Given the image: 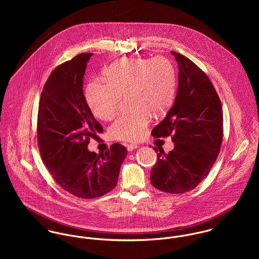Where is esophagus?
Masks as SVG:
<instances>
[{
  "label": "esophagus",
  "instance_id": "obj_1",
  "mask_svg": "<svg viewBox=\"0 0 259 259\" xmlns=\"http://www.w3.org/2000/svg\"><path fill=\"white\" fill-rule=\"evenodd\" d=\"M139 148V146L138 145H136V144H130V145H126V148H127V150L128 151H133L134 149H136V148Z\"/></svg>",
  "mask_w": 259,
  "mask_h": 259
}]
</instances>
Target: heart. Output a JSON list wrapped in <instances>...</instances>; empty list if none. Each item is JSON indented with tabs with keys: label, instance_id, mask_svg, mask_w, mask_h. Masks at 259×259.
I'll return each instance as SVG.
<instances>
[{
	"label": "heart",
	"instance_id": "obj_1",
	"mask_svg": "<svg viewBox=\"0 0 259 259\" xmlns=\"http://www.w3.org/2000/svg\"><path fill=\"white\" fill-rule=\"evenodd\" d=\"M105 77L106 80L96 78L88 84L85 100L96 117L110 120L117 113L121 97L128 95L134 110L118 116L110 128L111 137L118 141L143 139L152 112H164L176 96V70L164 57L119 59L106 69Z\"/></svg>",
	"mask_w": 259,
	"mask_h": 259
}]
</instances>
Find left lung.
<instances>
[{
	"mask_svg": "<svg viewBox=\"0 0 259 259\" xmlns=\"http://www.w3.org/2000/svg\"><path fill=\"white\" fill-rule=\"evenodd\" d=\"M171 54L179 64L177 98L151 135L155 139L171 136L175 148L168 153L159 150L150 182L161 191L185 193L199 185L215 162L223 116L220 97L206 74L182 54Z\"/></svg>",
	"mask_w": 259,
	"mask_h": 259,
	"instance_id": "1",
	"label": "left lung"
}]
</instances>
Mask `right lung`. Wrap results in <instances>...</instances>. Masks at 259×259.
I'll use <instances>...</instances> for the list:
<instances>
[{
    "label": "right lung",
    "instance_id": "obj_1",
    "mask_svg": "<svg viewBox=\"0 0 259 259\" xmlns=\"http://www.w3.org/2000/svg\"><path fill=\"white\" fill-rule=\"evenodd\" d=\"M82 53L58 66L47 79L37 111L41 159L63 189L80 198H96L115 187L127 150L115 143L105 153L89 151L91 139L103 133L82 92L87 63Z\"/></svg>",
    "mask_w": 259,
    "mask_h": 259
}]
</instances>
